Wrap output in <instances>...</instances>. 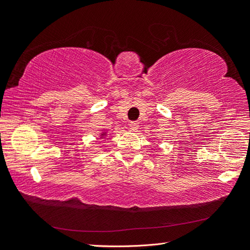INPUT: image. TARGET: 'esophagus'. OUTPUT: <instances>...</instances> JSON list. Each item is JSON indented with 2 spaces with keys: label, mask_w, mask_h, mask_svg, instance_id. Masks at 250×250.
Returning <instances> with one entry per match:
<instances>
[{
  "label": "esophagus",
  "mask_w": 250,
  "mask_h": 250,
  "mask_svg": "<svg viewBox=\"0 0 250 250\" xmlns=\"http://www.w3.org/2000/svg\"><path fill=\"white\" fill-rule=\"evenodd\" d=\"M129 126L130 129L132 131H138L139 129V122L138 121H131L129 124Z\"/></svg>",
  "instance_id": "1"
}]
</instances>
